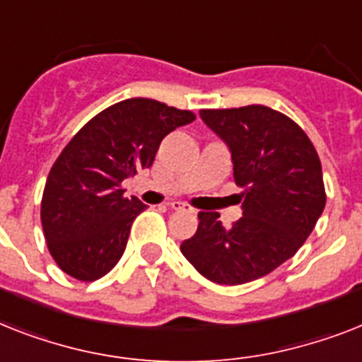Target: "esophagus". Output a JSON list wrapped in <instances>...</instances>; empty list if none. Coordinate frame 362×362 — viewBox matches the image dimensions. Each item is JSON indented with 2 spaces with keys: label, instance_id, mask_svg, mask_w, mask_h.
<instances>
[{
  "label": "esophagus",
  "instance_id": "obj_1",
  "mask_svg": "<svg viewBox=\"0 0 362 362\" xmlns=\"http://www.w3.org/2000/svg\"><path fill=\"white\" fill-rule=\"evenodd\" d=\"M169 206H171L173 210H189V206H187V204H184V202H180V201L169 202Z\"/></svg>",
  "mask_w": 362,
  "mask_h": 362
}]
</instances>
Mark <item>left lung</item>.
<instances>
[{"label": "left lung", "mask_w": 362, "mask_h": 362, "mask_svg": "<svg viewBox=\"0 0 362 362\" xmlns=\"http://www.w3.org/2000/svg\"><path fill=\"white\" fill-rule=\"evenodd\" d=\"M230 148L243 216L223 227L217 211H199V227L180 245L202 277L243 284L292 258L325 208L318 152L290 117L266 105L201 110Z\"/></svg>", "instance_id": "1"}]
</instances>
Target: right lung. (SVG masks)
<instances>
[{"instance_id":"obj_1","label":"right lung","mask_w":362,"mask_h":362,"mask_svg":"<svg viewBox=\"0 0 362 362\" xmlns=\"http://www.w3.org/2000/svg\"><path fill=\"white\" fill-rule=\"evenodd\" d=\"M195 113L151 98L110 105L70 139L49 169L40 221L49 255L66 275L93 283L119 262L145 204L122 180L148 169L161 139Z\"/></svg>"}]
</instances>
